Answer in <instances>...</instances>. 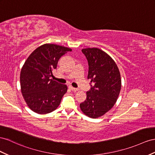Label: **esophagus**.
Listing matches in <instances>:
<instances>
[{
  "mask_svg": "<svg viewBox=\"0 0 155 155\" xmlns=\"http://www.w3.org/2000/svg\"><path fill=\"white\" fill-rule=\"evenodd\" d=\"M69 88H70L71 90H72L73 92H77V91H78V88H73V87H72V86H69Z\"/></svg>",
  "mask_w": 155,
  "mask_h": 155,
  "instance_id": "esophagus-1",
  "label": "esophagus"
}]
</instances>
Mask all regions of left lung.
Returning a JSON list of instances; mask_svg holds the SVG:
<instances>
[{"label":"left lung","mask_w":155,"mask_h":155,"mask_svg":"<svg viewBox=\"0 0 155 155\" xmlns=\"http://www.w3.org/2000/svg\"><path fill=\"white\" fill-rule=\"evenodd\" d=\"M88 62V78L91 89L86 100L80 104L82 113L90 118L101 117L111 109L121 89V78L112 58L97 48L82 50Z\"/></svg>","instance_id":"8db88e82"}]
</instances>
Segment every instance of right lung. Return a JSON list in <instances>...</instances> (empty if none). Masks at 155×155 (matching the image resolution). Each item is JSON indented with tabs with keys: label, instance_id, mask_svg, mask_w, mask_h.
<instances>
[{
	"label": "right lung",
	"instance_id": "right-lung-1",
	"mask_svg": "<svg viewBox=\"0 0 155 155\" xmlns=\"http://www.w3.org/2000/svg\"><path fill=\"white\" fill-rule=\"evenodd\" d=\"M71 48L54 44L38 47L27 59L20 73L23 97L31 110L38 114L54 111L60 104L67 86L50 79L58 60Z\"/></svg>",
	"mask_w": 155,
	"mask_h": 155
}]
</instances>
